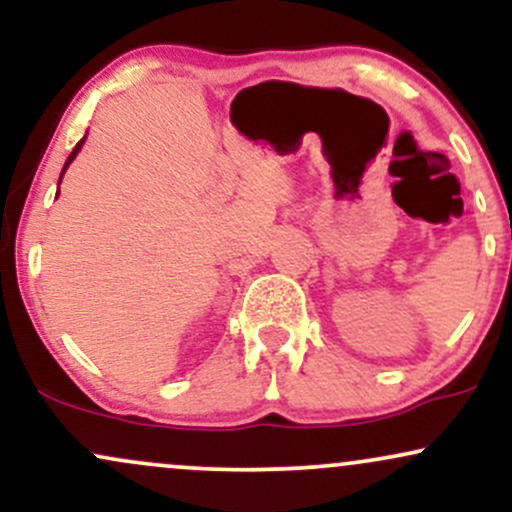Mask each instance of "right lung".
Masks as SVG:
<instances>
[{
	"label": "right lung",
	"instance_id": "add662e5",
	"mask_svg": "<svg viewBox=\"0 0 512 512\" xmlns=\"http://www.w3.org/2000/svg\"><path fill=\"white\" fill-rule=\"evenodd\" d=\"M84 139H86V137H84ZM84 139H81V142L74 146V151H72V154H69V158H67V163H64V168H62V175H64V170H67V166H69V163H72V161H74V158H76V154H79V149H81V144H84Z\"/></svg>",
	"mask_w": 512,
	"mask_h": 512
}]
</instances>
